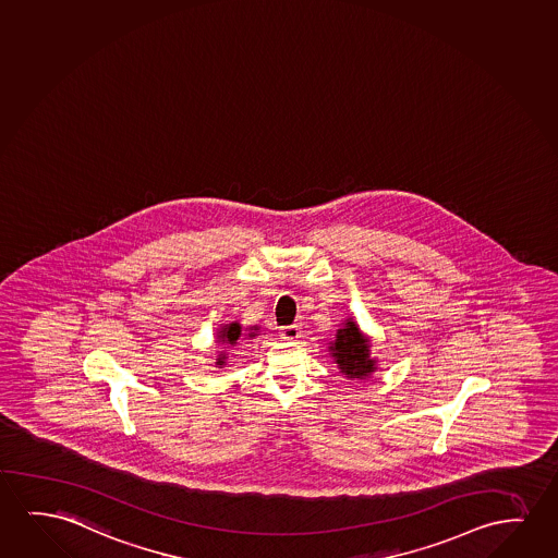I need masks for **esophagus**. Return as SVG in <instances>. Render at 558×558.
<instances>
[{
	"instance_id": "obj_1",
	"label": "esophagus",
	"mask_w": 558,
	"mask_h": 558,
	"mask_svg": "<svg viewBox=\"0 0 558 558\" xmlns=\"http://www.w3.org/2000/svg\"><path fill=\"white\" fill-rule=\"evenodd\" d=\"M280 336L286 341H298L301 338V326H298V324L283 326V328H280Z\"/></svg>"
}]
</instances>
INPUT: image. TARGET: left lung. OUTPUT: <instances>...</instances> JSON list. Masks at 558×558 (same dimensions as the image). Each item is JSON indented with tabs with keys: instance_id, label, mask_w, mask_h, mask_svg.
Listing matches in <instances>:
<instances>
[{
	"instance_id": "8db88e82",
	"label": "left lung",
	"mask_w": 558,
	"mask_h": 558,
	"mask_svg": "<svg viewBox=\"0 0 558 558\" xmlns=\"http://www.w3.org/2000/svg\"><path fill=\"white\" fill-rule=\"evenodd\" d=\"M328 349L341 374L351 380H364L378 368L376 359L371 356L368 340L353 318H348L340 330L336 331V340L331 341Z\"/></svg>"
}]
</instances>
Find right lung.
Returning a JSON list of instances; mask_svg holds the SVG:
<instances>
[{
	"label": "right lung",
	"instance_id": "obj_1",
	"mask_svg": "<svg viewBox=\"0 0 558 558\" xmlns=\"http://www.w3.org/2000/svg\"><path fill=\"white\" fill-rule=\"evenodd\" d=\"M253 330H257V326H253L250 333H245L247 330H242V324L240 323L225 324V326H220V330L217 331V341L218 343H222V345H228V348H230V345H235L238 341L242 340L243 336L255 338L257 333ZM225 363H227V355H225V353H220L217 359V364L218 366H225Z\"/></svg>",
	"mask_w": 558,
	"mask_h": 558
}]
</instances>
